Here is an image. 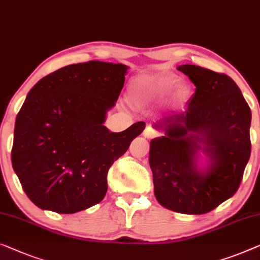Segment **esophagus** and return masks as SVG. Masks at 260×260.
Here are the masks:
<instances>
[{"label":"esophagus","instance_id":"obj_1","mask_svg":"<svg viewBox=\"0 0 260 260\" xmlns=\"http://www.w3.org/2000/svg\"><path fill=\"white\" fill-rule=\"evenodd\" d=\"M143 135H144V136H145L146 138H155V137L159 136V133H158L157 130L152 129V127L148 126V127H146V129L144 130V133H143Z\"/></svg>","mask_w":260,"mask_h":260}]
</instances>
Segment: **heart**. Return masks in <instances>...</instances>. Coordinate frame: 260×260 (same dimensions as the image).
<instances>
[{
    "instance_id": "1",
    "label": "heart",
    "mask_w": 260,
    "mask_h": 260,
    "mask_svg": "<svg viewBox=\"0 0 260 260\" xmlns=\"http://www.w3.org/2000/svg\"><path fill=\"white\" fill-rule=\"evenodd\" d=\"M177 82V77L174 75H164V76L155 77L152 80L143 82L137 86V92H143L145 95H160L169 89L172 88ZM184 91V86L179 84L177 86V92L182 93Z\"/></svg>"
}]
</instances>
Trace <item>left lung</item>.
Listing matches in <instances>:
<instances>
[{"instance_id": "8db88e82", "label": "left lung", "mask_w": 260, "mask_h": 260, "mask_svg": "<svg viewBox=\"0 0 260 260\" xmlns=\"http://www.w3.org/2000/svg\"><path fill=\"white\" fill-rule=\"evenodd\" d=\"M178 70L189 76L196 92L185 111L163 118L159 125L167 135L150 143L149 161L160 205L203 214L238 190L251 153V110L228 75L192 64ZM199 142L212 159L205 173L194 164Z\"/></svg>"}]
</instances>
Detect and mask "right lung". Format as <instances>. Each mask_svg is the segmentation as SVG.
Wrapping results in <instances>:
<instances>
[{"label": "right lung", "instance_id": "right-lung-1", "mask_svg": "<svg viewBox=\"0 0 260 260\" xmlns=\"http://www.w3.org/2000/svg\"><path fill=\"white\" fill-rule=\"evenodd\" d=\"M127 67L89 61L47 75L18 111L11 163L25 194L43 210L75 213L99 204L108 171L145 129L122 133L103 125L125 81Z\"/></svg>", "mask_w": 260, "mask_h": 260}]
</instances>
